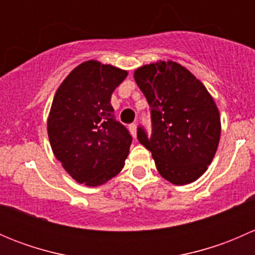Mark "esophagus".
<instances>
[{
	"instance_id": "obj_1",
	"label": "esophagus",
	"mask_w": 255,
	"mask_h": 255,
	"mask_svg": "<svg viewBox=\"0 0 255 255\" xmlns=\"http://www.w3.org/2000/svg\"><path fill=\"white\" fill-rule=\"evenodd\" d=\"M129 132L133 138H137V125H135V123H132V125L129 126Z\"/></svg>"
}]
</instances>
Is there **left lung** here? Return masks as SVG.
Listing matches in <instances>:
<instances>
[{"mask_svg": "<svg viewBox=\"0 0 255 255\" xmlns=\"http://www.w3.org/2000/svg\"><path fill=\"white\" fill-rule=\"evenodd\" d=\"M150 106V139L139 128L138 140L151 151L159 174L174 185L196 181L215 158L221 118L205 85L173 60H158L134 71Z\"/></svg>", "mask_w": 255, "mask_h": 255, "instance_id": "1", "label": "left lung"}]
</instances>
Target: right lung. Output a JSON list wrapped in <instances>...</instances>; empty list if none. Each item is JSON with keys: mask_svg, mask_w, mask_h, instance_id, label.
Returning a JSON list of instances; mask_svg holds the SVG:
<instances>
[{"mask_svg": "<svg viewBox=\"0 0 255 255\" xmlns=\"http://www.w3.org/2000/svg\"><path fill=\"white\" fill-rule=\"evenodd\" d=\"M128 73L87 60L64 79L48 116L51 150L76 182L100 186L125 166L132 137L113 115L111 96Z\"/></svg>", "mask_w": 255, "mask_h": 255, "instance_id": "right-lung-1", "label": "right lung"}]
</instances>
